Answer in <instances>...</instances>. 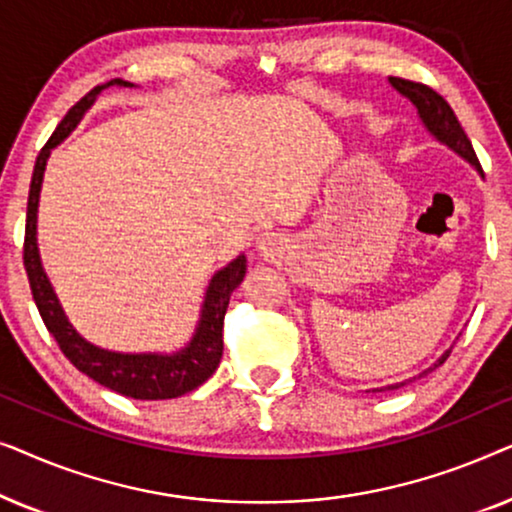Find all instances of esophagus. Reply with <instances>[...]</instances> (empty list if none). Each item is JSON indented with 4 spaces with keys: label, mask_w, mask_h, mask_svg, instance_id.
Masks as SVG:
<instances>
[{
    "label": "esophagus",
    "mask_w": 512,
    "mask_h": 512,
    "mask_svg": "<svg viewBox=\"0 0 512 512\" xmlns=\"http://www.w3.org/2000/svg\"><path fill=\"white\" fill-rule=\"evenodd\" d=\"M279 244H282V240H279L277 233H263L256 237V249L261 251L263 256H275L279 251Z\"/></svg>",
    "instance_id": "34e87169"
}]
</instances>
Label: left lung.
<instances>
[{
  "label": "left lung",
  "instance_id": "1",
  "mask_svg": "<svg viewBox=\"0 0 512 512\" xmlns=\"http://www.w3.org/2000/svg\"><path fill=\"white\" fill-rule=\"evenodd\" d=\"M389 83L391 88L396 90V93H401L403 97H408L412 102V107L417 109V116L422 125L426 128V132L436 139V142L445 144L447 149H452L457 156H461L466 160V163H471L475 170H480V163L478 158H475V151L471 142H468L464 128H461V123L457 121V116H454V111L450 104H447L443 97H440L436 90L429 88V86H422V83H415V81H405V79H396V76H389ZM447 356H450V349L440 356V359L429 366L426 370H422L417 377H424L429 375L431 370H436L438 366H443ZM417 377H410V380H403V382H396V384H387V387H380V389H373V391H384V389H398V387H405V384L417 380Z\"/></svg>",
  "mask_w": 512,
  "mask_h": 512
}]
</instances>
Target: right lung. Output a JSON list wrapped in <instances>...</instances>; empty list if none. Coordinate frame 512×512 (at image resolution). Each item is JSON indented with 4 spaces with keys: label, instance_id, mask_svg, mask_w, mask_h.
I'll list each match as a JSON object with an SVG mask.
<instances>
[{
    "label": "right lung",
    "instance_id": "right-lung-1",
    "mask_svg": "<svg viewBox=\"0 0 512 512\" xmlns=\"http://www.w3.org/2000/svg\"><path fill=\"white\" fill-rule=\"evenodd\" d=\"M107 88H132V83L123 79H111L90 90L86 97H81L67 111V116L55 128L44 149L39 151L32 172L30 198H27L23 263L27 270V279H30L32 298L37 303V310L41 319H44L48 333L58 340L62 354L83 375H88L90 380L102 384V387L116 391V394L137 398V401H163V398H177L198 389L219 368L223 354V317H226L230 296L242 284L244 272H247V256L240 254L226 268L214 272V277L207 284L205 300L200 305V319L195 324L191 340L181 349H177V352H111V349L93 345V342L76 331L65 310H62L58 293H55L39 256V195L51 151L72 135V130L86 116V111L93 107L97 97L102 95V90Z\"/></svg>",
    "mask_w": 512,
    "mask_h": 512
}]
</instances>
